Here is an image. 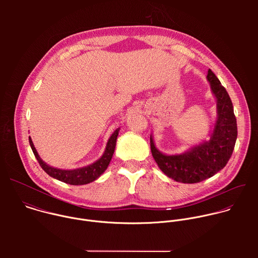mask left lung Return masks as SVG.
Returning a JSON list of instances; mask_svg holds the SVG:
<instances>
[{
  "label": "left lung",
  "mask_w": 258,
  "mask_h": 258,
  "mask_svg": "<svg viewBox=\"0 0 258 258\" xmlns=\"http://www.w3.org/2000/svg\"><path fill=\"white\" fill-rule=\"evenodd\" d=\"M207 81L216 98L217 117L210 140L203 142L182 154L161 153L150 136L152 156L168 177L183 183H195L211 177L223 169L230 160L237 140V120L232 100L219 80L208 70Z\"/></svg>",
  "instance_id": "left-lung-1"
}]
</instances>
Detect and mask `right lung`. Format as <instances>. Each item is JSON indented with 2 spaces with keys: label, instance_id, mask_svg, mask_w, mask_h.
<instances>
[{
  "label": "right lung",
  "instance_id": "right-lung-1",
  "mask_svg": "<svg viewBox=\"0 0 258 258\" xmlns=\"http://www.w3.org/2000/svg\"><path fill=\"white\" fill-rule=\"evenodd\" d=\"M118 132H119V128L115 130L114 133L111 135V137L109 138L107 145H106V149L100 159H98L96 162H94L88 166H85L82 168H77V169H70V170L55 168V167H52V166L48 165L47 163H45L39 156L38 152H36L30 137L28 139H29V145L31 147V150H32L36 160L39 161L41 167L50 176H52L58 180H61L63 182L69 183V185L78 186V185H86V183L94 181L107 169V167L110 163V160H111L114 150H115Z\"/></svg>",
  "mask_w": 258,
  "mask_h": 258
}]
</instances>
